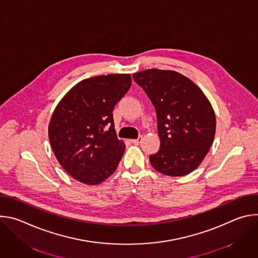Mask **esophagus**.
<instances>
[{
	"instance_id": "34e87169",
	"label": "esophagus",
	"mask_w": 258,
	"mask_h": 258,
	"mask_svg": "<svg viewBox=\"0 0 258 258\" xmlns=\"http://www.w3.org/2000/svg\"><path fill=\"white\" fill-rule=\"evenodd\" d=\"M143 140V137H139L138 139H134V140H131V143L135 144V145H139Z\"/></svg>"
}]
</instances>
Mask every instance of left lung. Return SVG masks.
I'll list each match as a JSON object with an SVG mask.
<instances>
[{"instance_id":"obj_1","label":"left lung","mask_w":258,"mask_h":258,"mask_svg":"<svg viewBox=\"0 0 258 258\" xmlns=\"http://www.w3.org/2000/svg\"><path fill=\"white\" fill-rule=\"evenodd\" d=\"M156 109L160 149L149 157L152 166L170 176L196 169L215 135V114L204 93L172 70L147 69L133 75Z\"/></svg>"}]
</instances>
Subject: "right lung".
Masks as SVG:
<instances>
[{
	"label": "right lung",
	"mask_w": 258,
	"mask_h": 258,
	"mask_svg": "<svg viewBox=\"0 0 258 258\" xmlns=\"http://www.w3.org/2000/svg\"><path fill=\"white\" fill-rule=\"evenodd\" d=\"M132 85L131 75L87 79L59 102L49 123L53 152L73 178L98 185L111 175L124 153L116 137L113 109ZM106 126L109 128L105 131Z\"/></svg>",
	"instance_id": "right-lung-1"
}]
</instances>
